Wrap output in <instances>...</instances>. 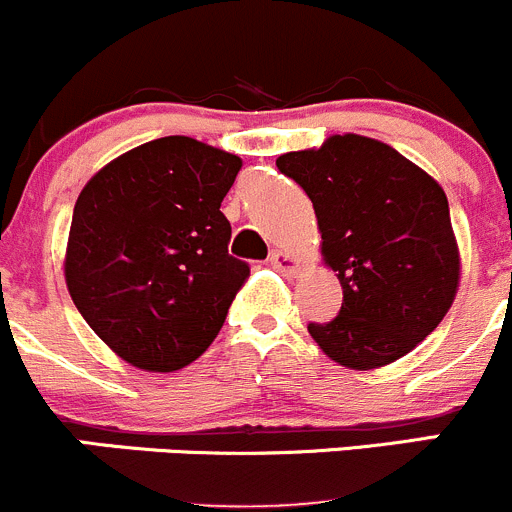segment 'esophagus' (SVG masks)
<instances>
[{"label": "esophagus", "mask_w": 512, "mask_h": 512, "mask_svg": "<svg viewBox=\"0 0 512 512\" xmlns=\"http://www.w3.org/2000/svg\"><path fill=\"white\" fill-rule=\"evenodd\" d=\"M268 263H271L276 271L286 273V276H296V273L301 271V261L293 258L291 254H286V251H273V254L268 256Z\"/></svg>", "instance_id": "34e87169"}]
</instances>
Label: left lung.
Here are the masks:
<instances>
[{"instance_id": "obj_1", "label": "left lung", "mask_w": 512, "mask_h": 512, "mask_svg": "<svg viewBox=\"0 0 512 512\" xmlns=\"http://www.w3.org/2000/svg\"><path fill=\"white\" fill-rule=\"evenodd\" d=\"M276 166L311 199L323 258L343 288L338 316L308 323L313 341L356 371L411 353L458 291V246L438 181L388 144L358 134L288 151Z\"/></svg>"}]
</instances>
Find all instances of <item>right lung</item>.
<instances>
[{"mask_svg": "<svg viewBox=\"0 0 512 512\" xmlns=\"http://www.w3.org/2000/svg\"><path fill=\"white\" fill-rule=\"evenodd\" d=\"M241 159L164 136L106 164L79 194L69 231L74 306L126 363L169 373L219 336L249 263L229 254L221 201Z\"/></svg>", "mask_w": 512, "mask_h": 512, "instance_id": "right-lung-1", "label": "right lung"}]
</instances>
